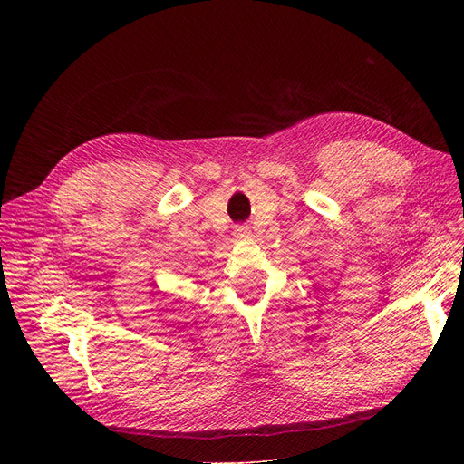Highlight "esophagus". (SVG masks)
Masks as SVG:
<instances>
[{
  "label": "esophagus",
  "mask_w": 464,
  "mask_h": 464,
  "mask_svg": "<svg viewBox=\"0 0 464 464\" xmlns=\"http://www.w3.org/2000/svg\"><path fill=\"white\" fill-rule=\"evenodd\" d=\"M250 235V227L248 226H237L235 227V237L242 238V237H248Z\"/></svg>",
  "instance_id": "34e87169"
}]
</instances>
